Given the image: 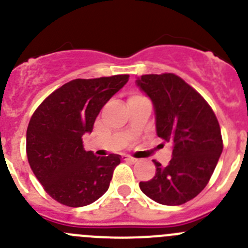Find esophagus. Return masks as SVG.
Returning <instances> with one entry per match:
<instances>
[{"instance_id":"34e87169","label":"esophagus","mask_w":248,"mask_h":248,"mask_svg":"<svg viewBox=\"0 0 248 248\" xmlns=\"http://www.w3.org/2000/svg\"><path fill=\"white\" fill-rule=\"evenodd\" d=\"M123 159H124V161H129V162H133V163H135V162H136V161H138V159H136V158L131 157V155H123Z\"/></svg>"}]
</instances>
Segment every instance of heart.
I'll return each instance as SVG.
<instances>
[{"mask_svg":"<svg viewBox=\"0 0 248 248\" xmlns=\"http://www.w3.org/2000/svg\"><path fill=\"white\" fill-rule=\"evenodd\" d=\"M133 97H135V96H133Z\"/></svg>","mask_w":248,"mask_h":248,"instance_id":"heart-1","label":"heart"}]
</instances>
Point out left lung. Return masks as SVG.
Wrapping results in <instances>:
<instances>
[{
    "mask_svg": "<svg viewBox=\"0 0 248 248\" xmlns=\"http://www.w3.org/2000/svg\"><path fill=\"white\" fill-rule=\"evenodd\" d=\"M136 84L152 101L158 138L173 142L169 164L153 161L155 176L141 181V191L157 203H186L206 187L221 155L218 119L206 100L178 75H141Z\"/></svg>",
    "mask_w": 248,
    "mask_h": 248,
    "instance_id": "obj_1",
    "label": "left lung"
}]
</instances>
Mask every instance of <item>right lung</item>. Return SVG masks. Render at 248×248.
I'll return each mask as SVG.
<instances>
[{
  "label": "right lung",
  "mask_w": 248,
  "mask_h": 248,
  "mask_svg": "<svg viewBox=\"0 0 248 248\" xmlns=\"http://www.w3.org/2000/svg\"><path fill=\"white\" fill-rule=\"evenodd\" d=\"M128 80V74L72 80L32 114L27 130L28 161L45 191L60 203L87 206L109 187L120 155L97 157L85 151L82 135L93 131L100 110Z\"/></svg>",
  "instance_id": "add662e5"
}]
</instances>
